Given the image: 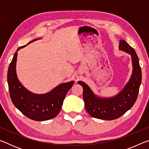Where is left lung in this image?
Returning <instances> with one entry per match:
<instances>
[{"label": "left lung", "mask_w": 149, "mask_h": 149, "mask_svg": "<svg viewBox=\"0 0 149 149\" xmlns=\"http://www.w3.org/2000/svg\"><path fill=\"white\" fill-rule=\"evenodd\" d=\"M119 49L132 56L133 72L130 81L117 95L109 98L99 97L84 81H78L83 87V98L87 112L98 119L112 120L122 116L132 108L137 100L141 83V69L135 50L124 40L120 41Z\"/></svg>", "instance_id": "obj_1"}]
</instances>
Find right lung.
I'll list each match as a JSON object with an SVG mask.
<instances>
[{
  "instance_id": "obj_1",
  "label": "right lung",
  "mask_w": 149,
  "mask_h": 149,
  "mask_svg": "<svg viewBox=\"0 0 149 149\" xmlns=\"http://www.w3.org/2000/svg\"><path fill=\"white\" fill-rule=\"evenodd\" d=\"M26 46L17 49L8 68L7 80L11 100L15 107L29 119L35 121L52 119L58 114L65 95L74 81L60 84L45 94H35L26 89L17 79L16 70L17 51Z\"/></svg>"
}]
</instances>
